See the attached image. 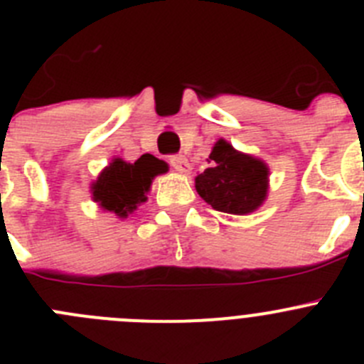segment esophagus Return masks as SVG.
<instances>
[{
	"mask_svg": "<svg viewBox=\"0 0 364 364\" xmlns=\"http://www.w3.org/2000/svg\"><path fill=\"white\" fill-rule=\"evenodd\" d=\"M169 164H171L173 169L178 173L191 171V166H189L188 159H186V156H182V154H173V156H169Z\"/></svg>",
	"mask_w": 364,
	"mask_h": 364,
	"instance_id": "34e87169",
	"label": "esophagus"
}]
</instances>
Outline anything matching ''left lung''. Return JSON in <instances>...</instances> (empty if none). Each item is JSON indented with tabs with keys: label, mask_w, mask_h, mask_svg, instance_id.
Instances as JSON below:
<instances>
[{
	"label": "left lung",
	"mask_w": 364,
	"mask_h": 364,
	"mask_svg": "<svg viewBox=\"0 0 364 364\" xmlns=\"http://www.w3.org/2000/svg\"><path fill=\"white\" fill-rule=\"evenodd\" d=\"M210 159L211 167L195 178L198 195L213 210L224 213L246 215L255 211L268 191L266 164L235 151L226 140L215 144Z\"/></svg>",
	"instance_id": "left-lung-1"
}]
</instances>
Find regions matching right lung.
<instances>
[{
    "label": "right lung",
    "instance_id": "add662e5",
    "mask_svg": "<svg viewBox=\"0 0 364 364\" xmlns=\"http://www.w3.org/2000/svg\"><path fill=\"white\" fill-rule=\"evenodd\" d=\"M166 171L167 164L153 154H142L134 164L117 159L98 176L92 186V197L104 210L127 217L140 202H146L151 180Z\"/></svg>",
    "mask_w": 364,
    "mask_h": 364
}]
</instances>
